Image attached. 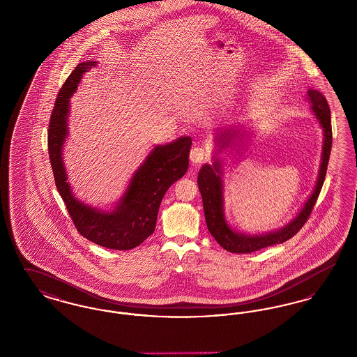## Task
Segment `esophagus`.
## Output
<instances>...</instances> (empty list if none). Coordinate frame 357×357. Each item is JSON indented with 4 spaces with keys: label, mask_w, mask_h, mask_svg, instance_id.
<instances>
[{
    "label": "esophagus",
    "mask_w": 357,
    "mask_h": 357,
    "mask_svg": "<svg viewBox=\"0 0 357 357\" xmlns=\"http://www.w3.org/2000/svg\"><path fill=\"white\" fill-rule=\"evenodd\" d=\"M208 159V153L202 147H194L190 153V160L192 165H201Z\"/></svg>",
    "instance_id": "1"
}]
</instances>
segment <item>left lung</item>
I'll use <instances>...</instances> for the list:
<instances>
[{"label":"left lung","mask_w":357,"mask_h":357,"mask_svg":"<svg viewBox=\"0 0 357 357\" xmlns=\"http://www.w3.org/2000/svg\"><path fill=\"white\" fill-rule=\"evenodd\" d=\"M306 98L310 102V109L319 120L324 131L323 153H321V165L317 176L316 186L313 192L307 198L303 208L298 214L288 222L284 227L278 230H273L265 234H245L234 230L225 217L223 208V181H222V160L217 156L223 150L236 144V139L243 137L242 130H238L236 126H230L217 132L214 137L215 142V155L213 156V165H204L198 174V187L204 201V218L210 234L215 238V241L222 248L230 253L245 255L257 252L259 249L282 243L298 233V230L307 221L313 206L316 204L319 194L324 185V179L326 175V167L329 162V155L332 149V124H331V109L323 93L309 88L306 92ZM246 135V134H245Z\"/></svg>","instance_id":"left-lung-1"}]
</instances>
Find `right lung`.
<instances>
[{
    "mask_svg": "<svg viewBox=\"0 0 357 357\" xmlns=\"http://www.w3.org/2000/svg\"><path fill=\"white\" fill-rule=\"evenodd\" d=\"M95 66L96 61L91 60L80 63L57 95L48 130L50 160L56 187L77 231L102 248L130 250L153 234L166 191L186 174L191 137L181 136L171 143L153 147L134 172L127 190L112 210L105 211L79 201L69 185L63 146L69 134V99L85 72Z\"/></svg>",
    "mask_w": 357,
    "mask_h": 357,
    "instance_id": "obj_1",
    "label": "right lung"
}]
</instances>
